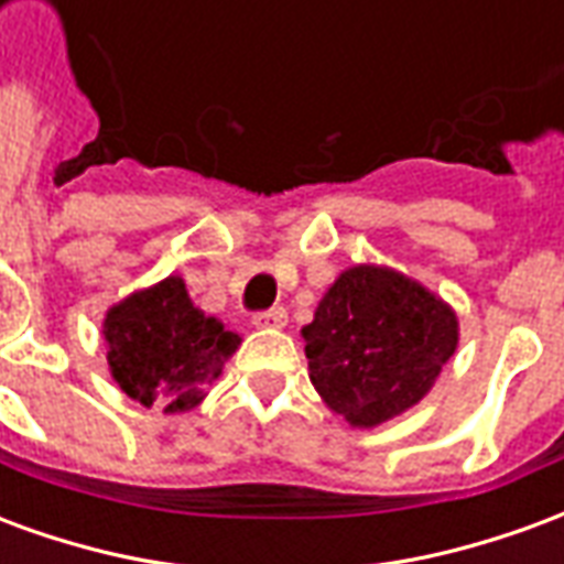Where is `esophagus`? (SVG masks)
Wrapping results in <instances>:
<instances>
[{"mask_svg":"<svg viewBox=\"0 0 564 564\" xmlns=\"http://www.w3.org/2000/svg\"><path fill=\"white\" fill-rule=\"evenodd\" d=\"M253 326H259V329H283L286 326V311L283 307L259 311V314H253Z\"/></svg>","mask_w":564,"mask_h":564,"instance_id":"esophagus-1","label":"esophagus"}]
</instances>
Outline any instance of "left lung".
<instances>
[{
	"mask_svg": "<svg viewBox=\"0 0 564 564\" xmlns=\"http://www.w3.org/2000/svg\"><path fill=\"white\" fill-rule=\"evenodd\" d=\"M314 390L356 429L414 408L456 354V311L383 265L338 274L302 329Z\"/></svg>",
	"mask_w": 564,
	"mask_h": 564,
	"instance_id": "left-lung-1",
	"label": "left lung"
}]
</instances>
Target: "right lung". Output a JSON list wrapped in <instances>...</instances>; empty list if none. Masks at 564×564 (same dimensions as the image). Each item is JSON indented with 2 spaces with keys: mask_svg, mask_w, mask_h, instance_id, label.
I'll list each match as a JSON object with an SVG mask.
<instances>
[{
  "mask_svg": "<svg viewBox=\"0 0 564 564\" xmlns=\"http://www.w3.org/2000/svg\"><path fill=\"white\" fill-rule=\"evenodd\" d=\"M108 366L117 387L165 414L196 408L241 338L193 305L181 278L127 295L105 314Z\"/></svg>",
  "mask_w": 564,
  "mask_h": 564,
  "instance_id": "1",
  "label": "right lung"
}]
</instances>
